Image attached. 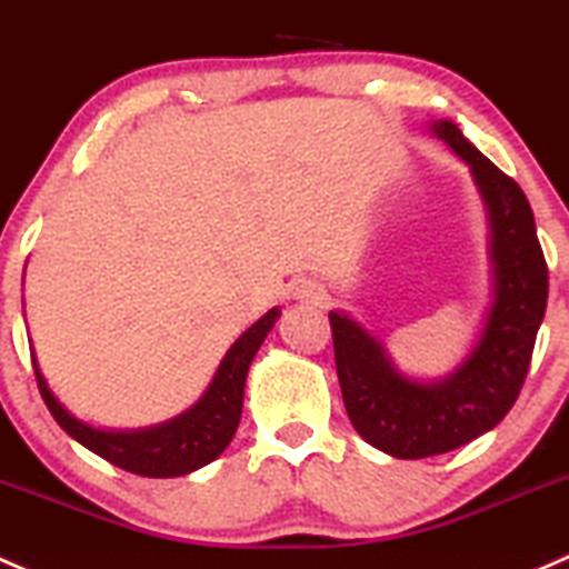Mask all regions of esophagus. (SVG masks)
<instances>
[{
    "instance_id": "34e87169",
    "label": "esophagus",
    "mask_w": 569,
    "mask_h": 569,
    "mask_svg": "<svg viewBox=\"0 0 569 569\" xmlns=\"http://www.w3.org/2000/svg\"><path fill=\"white\" fill-rule=\"evenodd\" d=\"M295 297H297V300H300V302L321 305V302L327 300V291H325V286L316 283V280H302V283L297 286Z\"/></svg>"
}]
</instances>
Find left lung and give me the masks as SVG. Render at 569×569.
<instances>
[{
	"label": "left lung",
	"mask_w": 569,
	"mask_h": 569,
	"mask_svg": "<svg viewBox=\"0 0 569 569\" xmlns=\"http://www.w3.org/2000/svg\"><path fill=\"white\" fill-rule=\"evenodd\" d=\"M433 133L469 163L490 218L496 295L475 351L445 381L420 385L400 376L385 346L355 319L330 313L351 426L376 450L409 460L469 445L505 420L529 373L548 302V264L523 190L466 141L458 124L436 122Z\"/></svg>",
	"instance_id": "left-lung-1"
}]
</instances>
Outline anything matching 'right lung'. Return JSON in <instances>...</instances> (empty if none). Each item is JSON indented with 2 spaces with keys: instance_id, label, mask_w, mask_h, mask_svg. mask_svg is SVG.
Returning <instances> with one entry per match:
<instances>
[{
  "instance_id": "right-lung-1",
  "label": "right lung",
  "mask_w": 569,
  "mask_h": 569,
  "mask_svg": "<svg viewBox=\"0 0 569 569\" xmlns=\"http://www.w3.org/2000/svg\"><path fill=\"white\" fill-rule=\"evenodd\" d=\"M280 316L278 308L261 316L242 338L226 351L212 385L207 387L204 398L179 415L177 420L166 426L133 430V433H113V430H98L87 422L76 420L57 398L48 390L43 373L34 362V379H38L40 395H43L48 411L59 428L73 436L79 445L92 450L94 456L106 458L119 469L141 477H182L188 471L201 469L209 460H214L234 439L239 417H242V395L248 368L253 362L256 351L264 343L267 332L272 330L274 319Z\"/></svg>"
}]
</instances>
